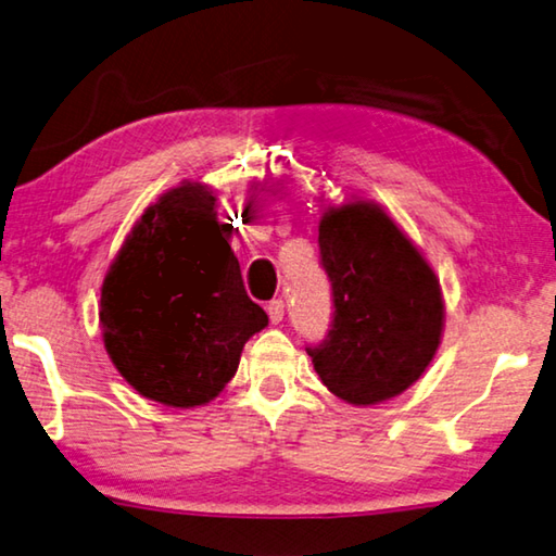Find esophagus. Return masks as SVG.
I'll return each instance as SVG.
<instances>
[{"mask_svg": "<svg viewBox=\"0 0 556 556\" xmlns=\"http://www.w3.org/2000/svg\"><path fill=\"white\" fill-rule=\"evenodd\" d=\"M266 312H268L270 324H280L282 321V314H286V302H282L280 298L278 300H270L268 305H266Z\"/></svg>", "mask_w": 556, "mask_h": 556, "instance_id": "obj_1", "label": "esophagus"}]
</instances>
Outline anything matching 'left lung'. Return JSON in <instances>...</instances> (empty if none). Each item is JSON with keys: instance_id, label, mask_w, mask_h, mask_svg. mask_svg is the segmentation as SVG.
<instances>
[{"instance_id": "8db88e82", "label": "left lung", "mask_w": 556, "mask_h": 556, "mask_svg": "<svg viewBox=\"0 0 556 556\" xmlns=\"http://www.w3.org/2000/svg\"><path fill=\"white\" fill-rule=\"evenodd\" d=\"M319 258L333 314L327 339L307 345L314 370L355 406L402 394L441 343L443 298L433 268L390 215L368 201L324 213Z\"/></svg>"}]
</instances>
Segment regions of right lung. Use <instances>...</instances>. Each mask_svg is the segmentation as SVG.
<instances>
[{
  "instance_id": "add662e5",
  "label": "right lung",
  "mask_w": 556,
  "mask_h": 556,
  "mask_svg": "<svg viewBox=\"0 0 556 556\" xmlns=\"http://www.w3.org/2000/svg\"><path fill=\"white\" fill-rule=\"evenodd\" d=\"M223 227L215 195L181 184L144 211L103 278V343L148 400L211 402L235 377L249 337L268 324Z\"/></svg>"
}]
</instances>
